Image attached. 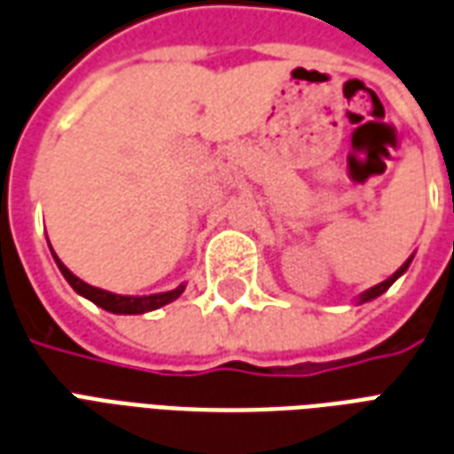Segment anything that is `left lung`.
Returning <instances> with one entry per match:
<instances>
[{
	"instance_id": "obj_1",
	"label": "left lung",
	"mask_w": 454,
	"mask_h": 454,
	"mask_svg": "<svg viewBox=\"0 0 454 454\" xmlns=\"http://www.w3.org/2000/svg\"><path fill=\"white\" fill-rule=\"evenodd\" d=\"M411 259H413V256H411ZM411 259H406V261H403V266L399 268V270H396V273H392V276L387 278V280H382V283H377V286H372V287H370V290H365V293H360L358 304L370 302V300H375V297H380V295H382V293H387V290H389V287H392V283H395L396 278H402L403 273H406V268H409V263H411Z\"/></svg>"
}]
</instances>
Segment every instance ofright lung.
Listing matches in <instances>:
<instances>
[{"instance_id": "obj_1", "label": "right lung", "mask_w": 454, "mask_h": 454, "mask_svg": "<svg viewBox=\"0 0 454 454\" xmlns=\"http://www.w3.org/2000/svg\"><path fill=\"white\" fill-rule=\"evenodd\" d=\"M51 244V241H48ZM52 251V249H51ZM52 259L58 263L59 273L65 276L69 286L74 287V293H79L82 297H87L96 307H101L106 312H114V314H145V312H152V309H159V307H164V304L174 302L186 286H178L174 290H168V293H157V295H115V293H108V290H101V287H94L84 283V280H79L72 270H69L62 261L55 256V251H52Z\"/></svg>"}]
</instances>
